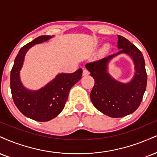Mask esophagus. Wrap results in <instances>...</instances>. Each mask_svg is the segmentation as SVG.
Segmentation results:
<instances>
[{
  "label": "esophagus",
  "instance_id": "obj_1",
  "mask_svg": "<svg viewBox=\"0 0 157 157\" xmlns=\"http://www.w3.org/2000/svg\"><path fill=\"white\" fill-rule=\"evenodd\" d=\"M89 75V71H88V69H83V71H82V75L83 76H87V75Z\"/></svg>",
  "mask_w": 157,
  "mask_h": 157
}]
</instances>
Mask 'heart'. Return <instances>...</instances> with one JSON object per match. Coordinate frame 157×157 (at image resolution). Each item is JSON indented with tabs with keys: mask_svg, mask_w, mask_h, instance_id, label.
I'll return each instance as SVG.
<instances>
[{
	"mask_svg": "<svg viewBox=\"0 0 157 157\" xmlns=\"http://www.w3.org/2000/svg\"><path fill=\"white\" fill-rule=\"evenodd\" d=\"M108 49H109V46H108V45H107V44H105V46L103 47V49H102V50H103L104 52H106V51L108 50Z\"/></svg>",
	"mask_w": 157,
	"mask_h": 157,
	"instance_id": "heart-1",
	"label": "heart"
}]
</instances>
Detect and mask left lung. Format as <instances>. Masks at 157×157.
Instances as JSON below:
<instances>
[{
	"label": "left lung",
	"mask_w": 157,
	"mask_h": 157,
	"mask_svg": "<svg viewBox=\"0 0 157 157\" xmlns=\"http://www.w3.org/2000/svg\"><path fill=\"white\" fill-rule=\"evenodd\" d=\"M118 38L120 50L118 52L86 65L95 81L90 100L98 110L112 118H121L135 112L142 101L147 85L145 60L141 51L126 38L119 35ZM121 54L129 55L135 64V75L126 84L115 80L107 71L109 61Z\"/></svg>",
	"instance_id": "1"
}]
</instances>
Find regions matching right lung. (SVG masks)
I'll return each instance as SVG.
<instances>
[{"mask_svg":"<svg viewBox=\"0 0 157 157\" xmlns=\"http://www.w3.org/2000/svg\"><path fill=\"white\" fill-rule=\"evenodd\" d=\"M53 36H41L20 49L11 71L10 87L14 102L25 116L36 121L53 119L65 107L71 88L80 80L82 69L74 73H60L46 86L36 90L26 88L20 80L26 52L35 44L48 41Z\"/></svg>","mask_w":157,"mask_h":157,"instance_id":"add662e5","label":"right lung"}]
</instances>
